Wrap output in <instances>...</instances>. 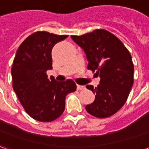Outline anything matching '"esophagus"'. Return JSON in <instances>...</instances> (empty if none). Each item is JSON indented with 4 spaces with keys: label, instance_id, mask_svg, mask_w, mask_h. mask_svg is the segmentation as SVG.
Wrapping results in <instances>:
<instances>
[{
    "label": "esophagus",
    "instance_id": "34e87169",
    "mask_svg": "<svg viewBox=\"0 0 149 149\" xmlns=\"http://www.w3.org/2000/svg\"><path fill=\"white\" fill-rule=\"evenodd\" d=\"M77 88L78 90H84V88H85V87H84V86H83V85H79V84H77Z\"/></svg>",
    "mask_w": 149,
    "mask_h": 149
}]
</instances>
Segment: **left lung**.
Returning a JSON list of instances; mask_svg holds the SVG:
<instances>
[{"label":"left lung","mask_w":149,"mask_h":149,"mask_svg":"<svg viewBox=\"0 0 149 149\" xmlns=\"http://www.w3.org/2000/svg\"><path fill=\"white\" fill-rule=\"evenodd\" d=\"M72 39L84 49L88 69L100 77L97 88H86L95 94L93 103L85 109L97 118L114 115L125 104L132 84L134 66L130 52L124 44L105 29H96Z\"/></svg>","instance_id":"1"}]
</instances>
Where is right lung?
<instances>
[{
    "label": "right lung",
    "instance_id": "obj_1",
    "mask_svg": "<svg viewBox=\"0 0 149 149\" xmlns=\"http://www.w3.org/2000/svg\"><path fill=\"white\" fill-rule=\"evenodd\" d=\"M68 35H56L38 31L19 46L12 66L13 88L25 112L32 118L51 122L62 115L67 94L75 92L72 80L64 82L48 78L52 67V47Z\"/></svg>",
    "mask_w": 149,
    "mask_h": 149
}]
</instances>
